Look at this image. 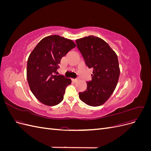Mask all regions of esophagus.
Instances as JSON below:
<instances>
[{
	"label": "esophagus",
	"mask_w": 151,
	"mask_h": 151,
	"mask_svg": "<svg viewBox=\"0 0 151 151\" xmlns=\"http://www.w3.org/2000/svg\"><path fill=\"white\" fill-rule=\"evenodd\" d=\"M72 81L73 82H76V81H77V79H72Z\"/></svg>",
	"instance_id": "1"
}]
</instances>
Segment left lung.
Instances as JSON below:
<instances>
[{
    "instance_id": "obj_1",
    "label": "left lung",
    "mask_w": 151,
    "mask_h": 151,
    "mask_svg": "<svg viewBox=\"0 0 151 151\" xmlns=\"http://www.w3.org/2000/svg\"><path fill=\"white\" fill-rule=\"evenodd\" d=\"M76 42L86 65L93 69L92 80L87 82V89L79 93V98L89 106H100L117 85L120 76L118 57L105 41L96 36H86Z\"/></svg>"
}]
</instances>
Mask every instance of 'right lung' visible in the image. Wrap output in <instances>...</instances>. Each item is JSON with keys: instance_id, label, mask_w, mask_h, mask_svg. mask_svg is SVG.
I'll return each instance as SVG.
<instances>
[{"instance_id": "1", "label": "right lung", "mask_w": 151, "mask_h": 151, "mask_svg": "<svg viewBox=\"0 0 151 151\" xmlns=\"http://www.w3.org/2000/svg\"><path fill=\"white\" fill-rule=\"evenodd\" d=\"M74 42L59 35L43 38L30 53L27 63V80L38 101L55 106L63 99L70 79L56 75L61 58L76 47Z\"/></svg>"}]
</instances>
